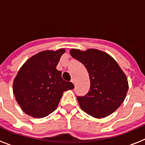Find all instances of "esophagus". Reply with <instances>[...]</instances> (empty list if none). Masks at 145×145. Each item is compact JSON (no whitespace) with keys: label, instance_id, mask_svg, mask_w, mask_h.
<instances>
[{"label":"esophagus","instance_id":"esophagus-1","mask_svg":"<svg viewBox=\"0 0 145 145\" xmlns=\"http://www.w3.org/2000/svg\"><path fill=\"white\" fill-rule=\"evenodd\" d=\"M71 82H72V84H74V86H75V80H74V79H73V78L72 79V80H71Z\"/></svg>","mask_w":145,"mask_h":145}]
</instances>
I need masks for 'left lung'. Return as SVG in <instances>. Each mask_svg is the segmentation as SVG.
Segmentation results:
<instances>
[{
  "instance_id": "8db88e82",
  "label": "left lung",
  "mask_w": 145,
  "mask_h": 145,
  "mask_svg": "<svg viewBox=\"0 0 145 145\" xmlns=\"http://www.w3.org/2000/svg\"><path fill=\"white\" fill-rule=\"evenodd\" d=\"M70 55L86 67L90 89L77 99L80 108L97 118L110 116L123 102L128 89L126 75L110 55L94 48L70 50Z\"/></svg>"
}]
</instances>
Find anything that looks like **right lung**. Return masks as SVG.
<instances>
[{
	"instance_id": "1",
	"label": "right lung",
	"mask_w": 145,
	"mask_h": 145,
	"mask_svg": "<svg viewBox=\"0 0 145 145\" xmlns=\"http://www.w3.org/2000/svg\"><path fill=\"white\" fill-rule=\"evenodd\" d=\"M65 48L46 50L33 55L20 67L13 82V93L23 112L36 118L57 108L63 92L74 88L57 70Z\"/></svg>"
}]
</instances>
